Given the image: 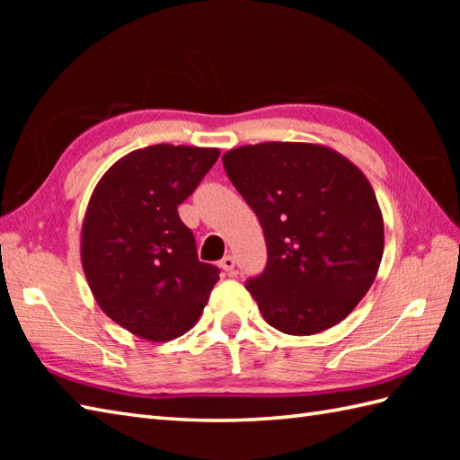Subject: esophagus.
Instances as JSON below:
<instances>
[{
  "mask_svg": "<svg viewBox=\"0 0 460 460\" xmlns=\"http://www.w3.org/2000/svg\"><path fill=\"white\" fill-rule=\"evenodd\" d=\"M219 267H221L225 272H233V269H235V259H233L231 255H225V257L219 261Z\"/></svg>",
  "mask_w": 460,
  "mask_h": 460,
  "instance_id": "1",
  "label": "esophagus"
}]
</instances>
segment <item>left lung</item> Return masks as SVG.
<instances>
[{"instance_id": "left-lung-1", "label": "left lung", "mask_w": 460, "mask_h": 460, "mask_svg": "<svg viewBox=\"0 0 460 460\" xmlns=\"http://www.w3.org/2000/svg\"><path fill=\"white\" fill-rule=\"evenodd\" d=\"M223 165L265 233L267 269L245 285L262 318L290 336L336 326L384 255V215L364 172L310 142L241 146Z\"/></svg>"}]
</instances>
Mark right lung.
Returning <instances> with one entry per match:
<instances>
[{"mask_svg":"<svg viewBox=\"0 0 460 460\" xmlns=\"http://www.w3.org/2000/svg\"><path fill=\"white\" fill-rule=\"evenodd\" d=\"M217 158V148L155 144L126 154L96 183L81 229L83 270L101 310L134 336L180 338L219 280L178 215Z\"/></svg>","mask_w":460,"mask_h":460,"instance_id":"right-lung-1","label":"right lung"}]
</instances>
